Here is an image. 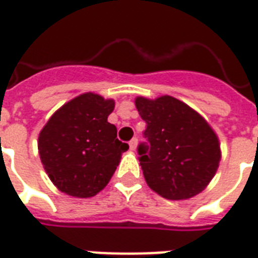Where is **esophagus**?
<instances>
[{"instance_id": "34e87169", "label": "esophagus", "mask_w": 258, "mask_h": 258, "mask_svg": "<svg viewBox=\"0 0 258 258\" xmlns=\"http://www.w3.org/2000/svg\"><path fill=\"white\" fill-rule=\"evenodd\" d=\"M129 147H131V150H136V147H138V139L133 138L131 142H129Z\"/></svg>"}]
</instances>
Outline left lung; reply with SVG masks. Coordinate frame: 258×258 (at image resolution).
Instances as JSON below:
<instances>
[{"instance_id":"left-lung-1","label":"left lung","mask_w":258,"mask_h":258,"mask_svg":"<svg viewBox=\"0 0 258 258\" xmlns=\"http://www.w3.org/2000/svg\"><path fill=\"white\" fill-rule=\"evenodd\" d=\"M147 123L149 146H139V161L151 190L168 200H186L203 191L221 161L220 140L197 111L171 96L136 97Z\"/></svg>"}]
</instances>
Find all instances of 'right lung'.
Here are the masks:
<instances>
[{"label":"right lung","mask_w":258,"mask_h":258,"mask_svg":"<svg viewBox=\"0 0 258 258\" xmlns=\"http://www.w3.org/2000/svg\"><path fill=\"white\" fill-rule=\"evenodd\" d=\"M115 101L85 93L56 109L38 135V154L56 189L68 196L87 199L108 184L129 149L116 139L108 122Z\"/></svg>","instance_id":"add662e5"}]
</instances>
